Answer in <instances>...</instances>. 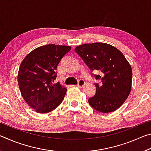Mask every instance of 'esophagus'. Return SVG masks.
Returning <instances> with one entry per match:
<instances>
[{
  "label": "esophagus",
  "instance_id": "34e87169",
  "mask_svg": "<svg viewBox=\"0 0 151 151\" xmlns=\"http://www.w3.org/2000/svg\"><path fill=\"white\" fill-rule=\"evenodd\" d=\"M85 85V81L84 80H80L78 81L77 86H78V87H83Z\"/></svg>",
  "mask_w": 151,
  "mask_h": 151
}]
</instances>
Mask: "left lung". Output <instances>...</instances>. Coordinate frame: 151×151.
Segmentation results:
<instances>
[{
    "label": "left lung",
    "mask_w": 151,
    "mask_h": 151,
    "mask_svg": "<svg viewBox=\"0 0 151 151\" xmlns=\"http://www.w3.org/2000/svg\"><path fill=\"white\" fill-rule=\"evenodd\" d=\"M75 51L89 68L98 70L94 75L101 83H95V95L88 103L96 111L111 112L124 103L131 91L132 68L124 55L107 43L94 42L79 45Z\"/></svg>",
    "instance_id": "1"
}]
</instances>
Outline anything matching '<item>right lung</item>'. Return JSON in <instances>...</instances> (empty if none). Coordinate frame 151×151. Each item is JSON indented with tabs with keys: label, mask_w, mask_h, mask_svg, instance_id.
<instances>
[{
	"label": "right lung",
	"mask_w": 151,
	"mask_h": 151,
	"mask_svg": "<svg viewBox=\"0 0 151 151\" xmlns=\"http://www.w3.org/2000/svg\"><path fill=\"white\" fill-rule=\"evenodd\" d=\"M71 47L50 44L35 48L20 64L17 79L26 103L39 113L53 111L62 103L66 88L57 78V66Z\"/></svg>",
	"instance_id": "1"
}]
</instances>
